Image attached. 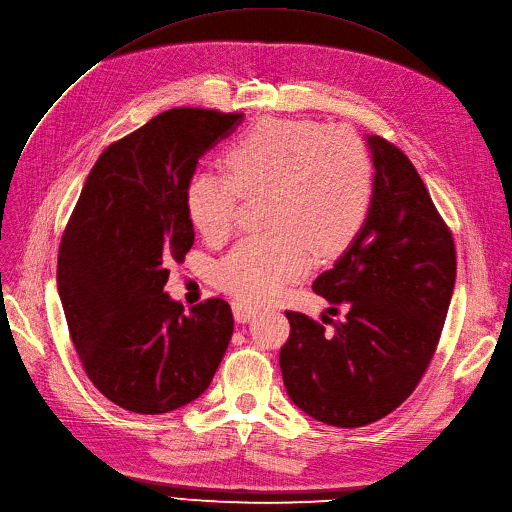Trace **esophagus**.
<instances>
[{"instance_id":"esophagus-1","label":"esophagus","mask_w":512,"mask_h":512,"mask_svg":"<svg viewBox=\"0 0 512 512\" xmlns=\"http://www.w3.org/2000/svg\"><path fill=\"white\" fill-rule=\"evenodd\" d=\"M232 311H234L236 322L244 324V322H249V320H253V318L257 316L259 307H255V305H251V303H244V301H234V303H232Z\"/></svg>"}]
</instances>
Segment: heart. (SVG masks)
Returning a JSON list of instances; mask_svg holds the SVG:
<instances>
[{"instance_id":"b5f03b06","label":"heart","mask_w":512,"mask_h":512,"mask_svg":"<svg viewBox=\"0 0 512 512\" xmlns=\"http://www.w3.org/2000/svg\"><path fill=\"white\" fill-rule=\"evenodd\" d=\"M232 173L192 175L186 205L209 240L234 230L244 196L268 192L270 232L253 234L215 265V284L244 301L276 297L318 257H337L364 228L374 198V161L347 127L265 119L230 148Z\"/></svg>"}]
</instances>
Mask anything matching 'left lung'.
Returning a JSON list of instances; mask_svg holds the SVG:
<instances>
[{
    "label": "left lung",
    "mask_w": 512,
    "mask_h": 512,
    "mask_svg": "<svg viewBox=\"0 0 512 512\" xmlns=\"http://www.w3.org/2000/svg\"><path fill=\"white\" fill-rule=\"evenodd\" d=\"M374 198L360 234L314 291L343 320L286 311L280 349L288 397L332 427H364L404 404L425 374L456 282L452 232L406 154L366 136ZM332 323V329L323 324Z\"/></svg>",
    "instance_id": "1"
}]
</instances>
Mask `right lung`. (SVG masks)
<instances>
[{
  "label": "right lung",
  "mask_w": 512,
  "mask_h": 512,
  "mask_svg": "<svg viewBox=\"0 0 512 512\" xmlns=\"http://www.w3.org/2000/svg\"><path fill=\"white\" fill-rule=\"evenodd\" d=\"M242 115L171 108L110 144L87 175L58 251V295L94 387L138 414L182 408L211 385L234 332L224 299L186 314L163 288L194 244L186 190Z\"/></svg>",
  "instance_id": "1"
}]
</instances>
